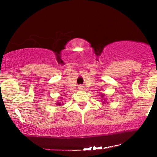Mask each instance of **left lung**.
I'll use <instances>...</instances> for the list:
<instances>
[{"label": "left lung", "mask_w": 157, "mask_h": 157, "mask_svg": "<svg viewBox=\"0 0 157 157\" xmlns=\"http://www.w3.org/2000/svg\"><path fill=\"white\" fill-rule=\"evenodd\" d=\"M103 96H103V95H102V96H101V97H103Z\"/></svg>", "instance_id": "obj_1"}]
</instances>
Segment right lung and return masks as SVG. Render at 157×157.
Wrapping results in <instances>:
<instances>
[{
  "mask_svg": "<svg viewBox=\"0 0 157 157\" xmlns=\"http://www.w3.org/2000/svg\"><path fill=\"white\" fill-rule=\"evenodd\" d=\"M57 105H59V106H61V104H60V103H58ZM62 105H63V104H62Z\"/></svg>",
  "mask_w": 157,
  "mask_h": 157,
  "instance_id": "obj_1",
  "label": "right lung"
}]
</instances>
